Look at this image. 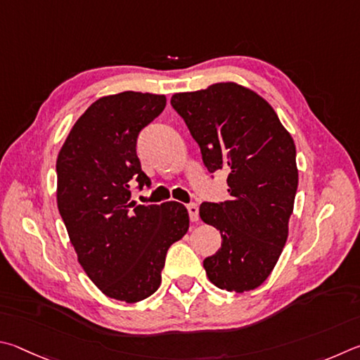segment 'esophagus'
Masks as SVG:
<instances>
[{
	"mask_svg": "<svg viewBox=\"0 0 360 360\" xmlns=\"http://www.w3.org/2000/svg\"><path fill=\"white\" fill-rule=\"evenodd\" d=\"M186 209H188V213H190L191 221H198V219H199V207H198V204H188Z\"/></svg>",
	"mask_w": 360,
	"mask_h": 360,
	"instance_id": "obj_1",
	"label": "esophagus"
}]
</instances>
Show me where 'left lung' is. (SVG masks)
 <instances>
[{
  "label": "left lung",
  "instance_id": "obj_1",
  "mask_svg": "<svg viewBox=\"0 0 360 360\" xmlns=\"http://www.w3.org/2000/svg\"><path fill=\"white\" fill-rule=\"evenodd\" d=\"M209 172H228L229 199L202 202V221L221 232L204 259L209 280L226 291H251L272 272L288 238L299 172L295 145L266 99L234 82L175 93Z\"/></svg>",
  "mask_w": 360,
  "mask_h": 360
}]
</instances>
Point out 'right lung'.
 <instances>
[{
  "instance_id": "add662e5",
  "label": "right lung",
  "mask_w": 360,
  "mask_h": 360,
  "mask_svg": "<svg viewBox=\"0 0 360 360\" xmlns=\"http://www.w3.org/2000/svg\"><path fill=\"white\" fill-rule=\"evenodd\" d=\"M166 107L164 94L123 91L88 107L56 160V202L80 266L107 297L134 304L161 285L169 247L190 228L185 205H139L150 186L137 136Z\"/></svg>"
}]
</instances>
